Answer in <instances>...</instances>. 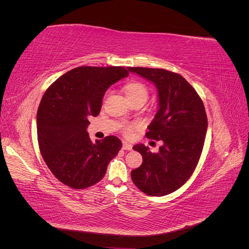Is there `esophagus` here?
Returning a JSON list of instances; mask_svg holds the SVG:
<instances>
[{
  "label": "esophagus",
  "instance_id": "obj_1",
  "mask_svg": "<svg viewBox=\"0 0 249 249\" xmlns=\"http://www.w3.org/2000/svg\"><path fill=\"white\" fill-rule=\"evenodd\" d=\"M132 147H133V145L131 144V143L126 142V141H124V142H123V148H124V150H131Z\"/></svg>",
  "mask_w": 249,
  "mask_h": 249
}]
</instances>
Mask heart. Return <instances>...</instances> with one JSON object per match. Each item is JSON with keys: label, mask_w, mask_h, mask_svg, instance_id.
Here are the masks:
<instances>
[{"label": "heart", "mask_w": 249, "mask_h": 249, "mask_svg": "<svg viewBox=\"0 0 249 249\" xmlns=\"http://www.w3.org/2000/svg\"><path fill=\"white\" fill-rule=\"evenodd\" d=\"M124 92L131 102L143 100L146 101L148 96V88L139 81H132L124 86ZM134 130V125L124 124L123 125V133L125 136H130Z\"/></svg>", "instance_id": "b5f03b06"}]
</instances>
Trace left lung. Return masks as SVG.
<instances>
[{
    "mask_svg": "<svg viewBox=\"0 0 249 249\" xmlns=\"http://www.w3.org/2000/svg\"><path fill=\"white\" fill-rule=\"evenodd\" d=\"M127 69L153 82L158 89L159 109L145 135L163 141L159 153H152L144 144L133 146L143 162L132 170V180L145 194L163 196L182 187L197 166L208 127L205 106L178 73L147 67Z\"/></svg>",
    "mask_w": 249,
    "mask_h": 249,
    "instance_id": "left-lung-1",
    "label": "left lung"
}]
</instances>
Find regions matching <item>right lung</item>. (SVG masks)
Returning <instances> with one entry per match:
<instances>
[{
    "label": "right lung",
    "mask_w": 249,
    "mask_h": 249,
    "mask_svg": "<svg viewBox=\"0 0 249 249\" xmlns=\"http://www.w3.org/2000/svg\"><path fill=\"white\" fill-rule=\"evenodd\" d=\"M129 76L122 66H80L57 79L44 92L37 111L40 154L57 179L85 189L104 178L123 143L116 136L92 142L88 117L97 116L106 90Z\"/></svg>",
    "instance_id": "1"
}]
</instances>
